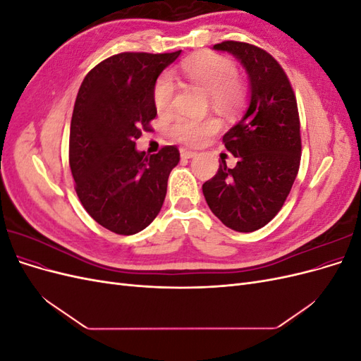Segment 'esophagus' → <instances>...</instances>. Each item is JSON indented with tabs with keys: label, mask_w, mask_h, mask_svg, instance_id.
Here are the masks:
<instances>
[{
	"label": "esophagus",
	"mask_w": 361,
	"mask_h": 361,
	"mask_svg": "<svg viewBox=\"0 0 361 361\" xmlns=\"http://www.w3.org/2000/svg\"><path fill=\"white\" fill-rule=\"evenodd\" d=\"M195 155V152L194 150H190V149H185V147H182L180 149V157L183 158V159H190V158H194Z\"/></svg>",
	"instance_id": "obj_1"
}]
</instances>
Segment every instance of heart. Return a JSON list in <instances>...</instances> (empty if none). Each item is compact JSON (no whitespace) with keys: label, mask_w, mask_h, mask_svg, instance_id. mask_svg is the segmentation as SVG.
Listing matches in <instances>:
<instances>
[{"label":"heart","mask_w":361,"mask_h":361,"mask_svg":"<svg viewBox=\"0 0 361 361\" xmlns=\"http://www.w3.org/2000/svg\"><path fill=\"white\" fill-rule=\"evenodd\" d=\"M182 75L200 92L209 96V102L220 111H233L244 101V87L236 80V66L232 60L207 54L182 63ZM174 96V80L170 72L161 73L154 85V104L159 113L171 108ZM220 123L214 117H176L171 125L173 137L187 145H200L215 134Z\"/></svg>","instance_id":"heart-1"}]
</instances>
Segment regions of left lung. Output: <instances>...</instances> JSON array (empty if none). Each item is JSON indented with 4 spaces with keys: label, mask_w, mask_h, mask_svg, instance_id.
<instances>
[{
    "label": "left lung",
    "mask_w": 361,
    "mask_h": 361,
    "mask_svg": "<svg viewBox=\"0 0 361 361\" xmlns=\"http://www.w3.org/2000/svg\"><path fill=\"white\" fill-rule=\"evenodd\" d=\"M214 49L233 54L245 68L250 104L223 137L236 166L227 167L221 157L220 169L202 190L224 226L255 232L277 215L297 178L301 159L297 99L288 75L267 51L235 40L216 43Z\"/></svg>",
    "instance_id": "obj_1"
}]
</instances>
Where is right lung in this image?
<instances>
[{
  "label": "right lung",
  "mask_w": 361,
  "mask_h": 361,
  "mask_svg": "<svg viewBox=\"0 0 361 361\" xmlns=\"http://www.w3.org/2000/svg\"><path fill=\"white\" fill-rule=\"evenodd\" d=\"M180 56L122 52L101 61L76 96L69 137L75 191L96 223L117 235H134L159 214L176 146L146 155L135 149L141 130L157 117L154 85Z\"/></svg>",
  "instance_id": "obj_1"
}]
</instances>
